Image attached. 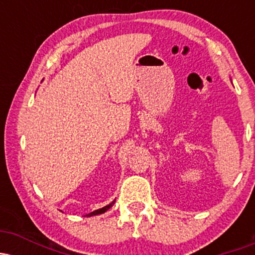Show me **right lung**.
Returning <instances> with one entry per match:
<instances>
[{
    "mask_svg": "<svg viewBox=\"0 0 255 255\" xmlns=\"http://www.w3.org/2000/svg\"><path fill=\"white\" fill-rule=\"evenodd\" d=\"M114 204H115V200H114L113 203H110L109 205H107V206L102 207V209H99V210H96V211L91 212V213H89V215H86V216H87V217H91V216H97V215H101V213H104V212H107L108 210H109L110 207L113 206Z\"/></svg>",
    "mask_w": 255,
    "mask_h": 255,
    "instance_id": "1",
    "label": "right lung"
}]
</instances>
